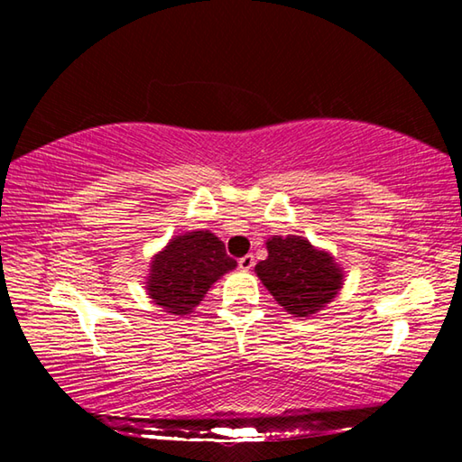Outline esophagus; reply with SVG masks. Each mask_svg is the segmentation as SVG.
<instances>
[{"label": "esophagus", "mask_w": 462, "mask_h": 462, "mask_svg": "<svg viewBox=\"0 0 462 462\" xmlns=\"http://www.w3.org/2000/svg\"><path fill=\"white\" fill-rule=\"evenodd\" d=\"M238 267H240L242 271L253 269V267H254V256H253V254H245V256H240V259H238Z\"/></svg>", "instance_id": "obj_1"}]
</instances>
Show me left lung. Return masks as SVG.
Wrapping results in <instances>:
<instances>
[{
	"label": "left lung",
	"instance_id": "obj_1",
	"mask_svg": "<svg viewBox=\"0 0 462 462\" xmlns=\"http://www.w3.org/2000/svg\"><path fill=\"white\" fill-rule=\"evenodd\" d=\"M269 256L254 271L271 295L293 316L322 310L342 285V273L332 256L300 236H273Z\"/></svg>",
	"mask_w": 462,
	"mask_h": 462
}]
</instances>
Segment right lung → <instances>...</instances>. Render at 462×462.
<instances>
[{
  "label": "right lung",
  "instance_id": "obj_1",
  "mask_svg": "<svg viewBox=\"0 0 462 462\" xmlns=\"http://www.w3.org/2000/svg\"><path fill=\"white\" fill-rule=\"evenodd\" d=\"M236 267L226 246L212 232L198 230L177 236L154 256L148 295L169 314L185 316L198 306L224 273Z\"/></svg>",
  "mask_w": 462,
  "mask_h": 462
}]
</instances>
